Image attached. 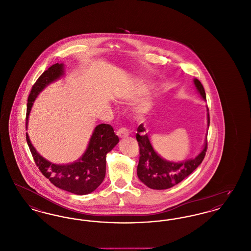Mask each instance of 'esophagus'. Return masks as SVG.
Masks as SVG:
<instances>
[{
    "mask_svg": "<svg viewBox=\"0 0 251 251\" xmlns=\"http://www.w3.org/2000/svg\"><path fill=\"white\" fill-rule=\"evenodd\" d=\"M117 134H118V136L120 138H125L126 136L129 135V131L127 129H125V128H120L117 131Z\"/></svg>",
    "mask_w": 251,
    "mask_h": 251,
    "instance_id": "esophagus-1",
    "label": "esophagus"
}]
</instances>
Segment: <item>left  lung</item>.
I'll return each mask as SVG.
<instances>
[{
    "label": "left lung",
    "mask_w": 251,
    "mask_h": 251,
    "mask_svg": "<svg viewBox=\"0 0 251 251\" xmlns=\"http://www.w3.org/2000/svg\"><path fill=\"white\" fill-rule=\"evenodd\" d=\"M194 84L200 95L205 100L206 94L201 83L198 79H194ZM207 111V125L209 128L210 116L208 108ZM144 131L143 124H140L135 135L140 149L137 176L148 187L156 190L168 189L189 176L202 163L207 151V135L202 151L195 158L176 163L167 161L159 155L152 148L148 133H145Z\"/></svg>",
    "instance_id": "left-lung-1"
}]
</instances>
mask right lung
Listing matches in <instances>:
<instances>
[{
	"mask_svg": "<svg viewBox=\"0 0 251 251\" xmlns=\"http://www.w3.org/2000/svg\"><path fill=\"white\" fill-rule=\"evenodd\" d=\"M64 64L52 65L40 75L33 85L28 97L26 130L29 115L36 97L47 85L64 76ZM26 140L40 172L56 187L75 195L90 194L100 185L106 172V154L120 141L111 125L99 124L93 131L84 154L72 164L58 165L46 160L36 151L27 132Z\"/></svg>",
	"mask_w": 251,
	"mask_h": 251,
	"instance_id": "obj_1",
	"label": "right lung"
}]
</instances>
